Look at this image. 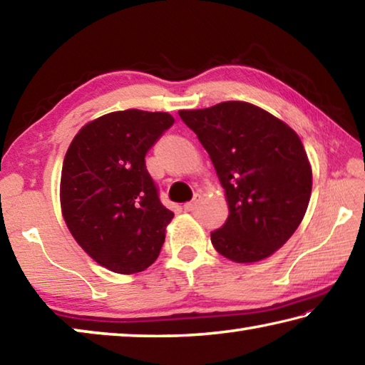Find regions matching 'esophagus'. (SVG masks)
I'll list each match as a JSON object with an SVG mask.
<instances>
[{"mask_svg": "<svg viewBox=\"0 0 365 365\" xmlns=\"http://www.w3.org/2000/svg\"><path fill=\"white\" fill-rule=\"evenodd\" d=\"M200 202H201V195L196 193L193 196V200H191L190 202H187V205L183 206V209H185V211H195V209L200 206Z\"/></svg>", "mask_w": 365, "mask_h": 365, "instance_id": "1", "label": "esophagus"}]
</instances>
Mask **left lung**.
Masks as SVG:
<instances>
[{"label": "left lung", "instance_id": "left-lung-1", "mask_svg": "<svg viewBox=\"0 0 365 365\" xmlns=\"http://www.w3.org/2000/svg\"><path fill=\"white\" fill-rule=\"evenodd\" d=\"M225 188L228 217L211 232L222 256L256 262L282 248L299 227L312 170L298 135L267 110L245 101L180 110Z\"/></svg>", "mask_w": 365, "mask_h": 365}]
</instances>
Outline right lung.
<instances>
[{"label":"right lung","instance_id":"add662e5","mask_svg":"<svg viewBox=\"0 0 365 365\" xmlns=\"http://www.w3.org/2000/svg\"><path fill=\"white\" fill-rule=\"evenodd\" d=\"M168 113L117 110L86 123L66 153L61 207L86 255L117 274L156 261L174 217L159 200L145 156L174 125Z\"/></svg>","mask_w":365,"mask_h":365}]
</instances>
